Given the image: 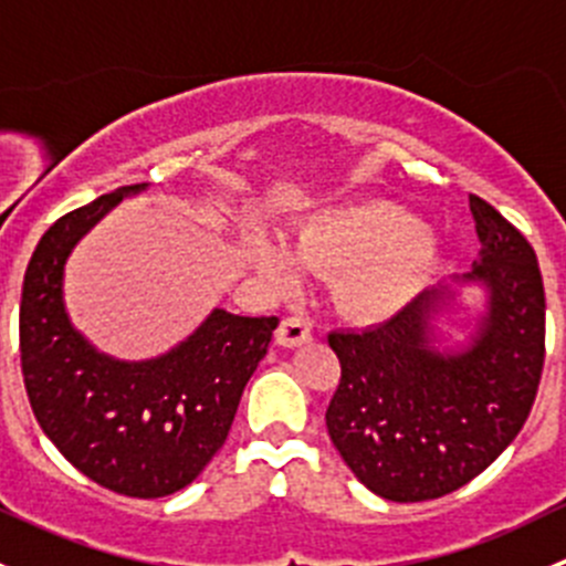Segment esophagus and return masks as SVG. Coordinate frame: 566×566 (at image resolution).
I'll list each match as a JSON object with an SVG mask.
<instances>
[{
	"label": "esophagus",
	"instance_id": "obj_1",
	"mask_svg": "<svg viewBox=\"0 0 566 566\" xmlns=\"http://www.w3.org/2000/svg\"><path fill=\"white\" fill-rule=\"evenodd\" d=\"M312 339V325L304 317H284L276 328V342L282 347H298Z\"/></svg>",
	"mask_w": 566,
	"mask_h": 566
}]
</instances>
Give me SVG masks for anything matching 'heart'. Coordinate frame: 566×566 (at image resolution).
Returning a JSON list of instances; mask_svg holds the SVG:
<instances>
[{"mask_svg":"<svg viewBox=\"0 0 566 566\" xmlns=\"http://www.w3.org/2000/svg\"><path fill=\"white\" fill-rule=\"evenodd\" d=\"M262 276L287 279L293 265L331 271V298L342 315L378 323L421 293L441 262V238L408 208L364 199L312 216L287 235V254L268 238L251 241Z\"/></svg>","mask_w":566,"mask_h":566,"instance_id":"heart-1","label":"heart"}]
</instances>
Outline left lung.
<instances>
[{"label":"left lung","instance_id":"1","mask_svg":"<svg viewBox=\"0 0 566 566\" xmlns=\"http://www.w3.org/2000/svg\"><path fill=\"white\" fill-rule=\"evenodd\" d=\"M473 268L399 315L328 334L342 380L325 410L336 452L364 488L399 504L441 499L484 471L526 424L545 361V287L534 249L471 197ZM480 290L471 307L461 295ZM462 329V337H452Z\"/></svg>","mask_w":566,"mask_h":566}]
</instances>
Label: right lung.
<instances>
[{"instance_id":"right-lung-1","label":"right lung","mask_w":566,"mask_h":566,"mask_svg":"<svg viewBox=\"0 0 566 566\" xmlns=\"http://www.w3.org/2000/svg\"><path fill=\"white\" fill-rule=\"evenodd\" d=\"M142 191L147 182L104 193L40 238L21 290V369L38 424L62 458L114 493L164 499L224 447L279 319L216 306L153 358L125 361L98 350L67 315V256L108 210Z\"/></svg>"}]
</instances>
